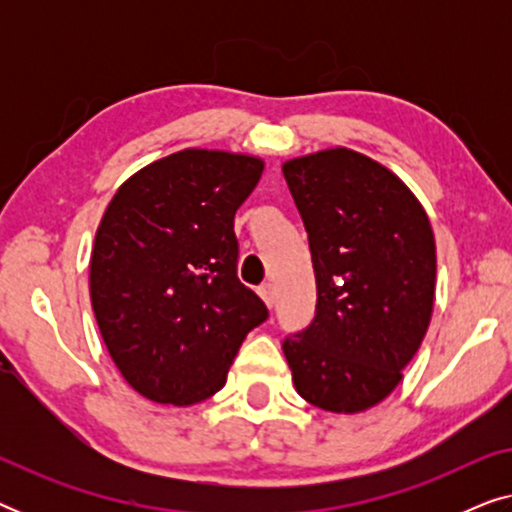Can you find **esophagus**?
<instances>
[{
	"label": "esophagus",
	"mask_w": 512,
	"mask_h": 512,
	"mask_svg": "<svg viewBox=\"0 0 512 512\" xmlns=\"http://www.w3.org/2000/svg\"><path fill=\"white\" fill-rule=\"evenodd\" d=\"M258 296L263 298V303H265V305L272 307V305H275V286H272V284H263V286H258Z\"/></svg>",
	"instance_id": "esophagus-1"
}]
</instances>
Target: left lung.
<instances>
[{"instance_id":"8db88e82","label":"left lung","mask_w":512,"mask_h":512,"mask_svg":"<svg viewBox=\"0 0 512 512\" xmlns=\"http://www.w3.org/2000/svg\"><path fill=\"white\" fill-rule=\"evenodd\" d=\"M282 172L317 277V314L284 356L307 403L354 415L401 384L431 324L429 216L389 167L345 146L289 158Z\"/></svg>"}]
</instances>
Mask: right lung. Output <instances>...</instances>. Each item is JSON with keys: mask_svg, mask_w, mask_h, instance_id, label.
Wrapping results in <instances>:
<instances>
[{"mask_svg": "<svg viewBox=\"0 0 512 512\" xmlns=\"http://www.w3.org/2000/svg\"><path fill=\"white\" fill-rule=\"evenodd\" d=\"M263 158L184 149L118 186L90 254V303L123 380L153 403L193 405L226 384L263 300L237 279L233 219Z\"/></svg>", "mask_w": 512, "mask_h": 512, "instance_id": "1", "label": "right lung"}]
</instances>
